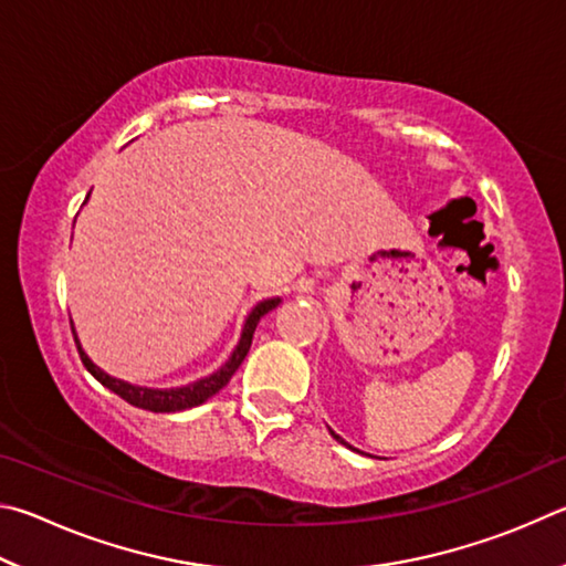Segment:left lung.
I'll return each mask as SVG.
<instances>
[{"instance_id":"left-lung-1","label":"left lung","mask_w":566,"mask_h":566,"mask_svg":"<svg viewBox=\"0 0 566 566\" xmlns=\"http://www.w3.org/2000/svg\"><path fill=\"white\" fill-rule=\"evenodd\" d=\"M333 438H335V440H340V438H338V434H335V432H333ZM340 442H343V440H340ZM343 444H345V442H343Z\"/></svg>"}]
</instances>
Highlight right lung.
I'll use <instances>...</instances> for the list:
<instances>
[{"instance_id":"1","label":"right lung","mask_w":566,"mask_h":566,"mask_svg":"<svg viewBox=\"0 0 566 566\" xmlns=\"http://www.w3.org/2000/svg\"><path fill=\"white\" fill-rule=\"evenodd\" d=\"M281 303L277 298L271 301H263L258 303L255 308L248 315V321L243 325V335H241V343H238V348L233 350L231 358L223 365L221 370H216L213 375H208V378L198 380L186 385V388H174V390H151V388H136V385H128L124 380H116L112 375H106L104 370H98L96 365L86 358V353L82 350V345L76 340V333H74V343H76V350H78V358H82L84 368L94 375V378L108 388L112 392H116L118 398L126 400L128 405H134V408H142L148 412H178V410H188V408H196V405L206 402L211 395H216L221 388H226L228 380L233 378V373L241 368L243 358L251 350V343H253V333H255V325L258 321L263 318L268 311H273L275 305Z\"/></svg>"}]
</instances>
